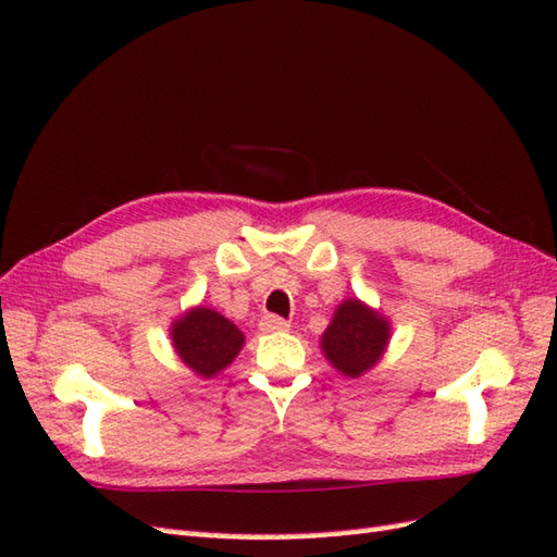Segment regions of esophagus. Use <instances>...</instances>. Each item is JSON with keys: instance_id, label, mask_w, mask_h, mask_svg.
<instances>
[{"instance_id": "obj_1", "label": "esophagus", "mask_w": 557, "mask_h": 557, "mask_svg": "<svg viewBox=\"0 0 557 557\" xmlns=\"http://www.w3.org/2000/svg\"><path fill=\"white\" fill-rule=\"evenodd\" d=\"M260 330L263 333H285V330H289V323L280 315H263L260 318Z\"/></svg>"}]
</instances>
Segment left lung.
<instances>
[{
	"mask_svg": "<svg viewBox=\"0 0 557 557\" xmlns=\"http://www.w3.org/2000/svg\"><path fill=\"white\" fill-rule=\"evenodd\" d=\"M389 325L385 318L357 299H349L335 311L333 323L323 335V351L345 375L357 377L381 359L387 345Z\"/></svg>",
	"mask_w": 557,
	"mask_h": 557,
	"instance_id": "1",
	"label": "left lung"
}]
</instances>
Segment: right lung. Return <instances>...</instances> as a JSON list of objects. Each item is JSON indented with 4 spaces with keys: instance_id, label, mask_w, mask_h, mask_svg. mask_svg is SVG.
Listing matches in <instances>:
<instances>
[{
    "instance_id": "obj_1",
    "label": "right lung",
    "mask_w": 557,
    "mask_h": 557,
    "mask_svg": "<svg viewBox=\"0 0 557 557\" xmlns=\"http://www.w3.org/2000/svg\"><path fill=\"white\" fill-rule=\"evenodd\" d=\"M172 342L188 369L210 377L232 363L244 345V335L224 315L194 309L172 325Z\"/></svg>"
}]
</instances>
